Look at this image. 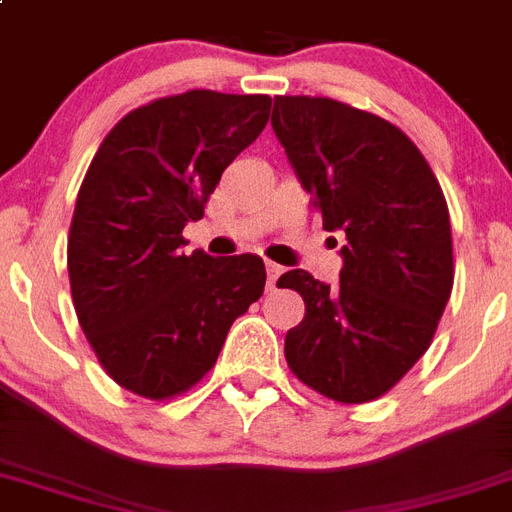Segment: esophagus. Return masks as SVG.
I'll list each match as a JSON object with an SVG mask.
<instances>
[{
	"instance_id": "1",
	"label": "esophagus",
	"mask_w": 512,
	"mask_h": 512,
	"mask_svg": "<svg viewBox=\"0 0 512 512\" xmlns=\"http://www.w3.org/2000/svg\"><path fill=\"white\" fill-rule=\"evenodd\" d=\"M265 273H268V289H276L278 278H281L283 268L276 263H265Z\"/></svg>"
}]
</instances>
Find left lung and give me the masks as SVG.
Returning <instances> with one entry per match:
<instances>
[{"instance_id": "obj_1", "label": "left lung", "mask_w": 512, "mask_h": 512, "mask_svg": "<svg viewBox=\"0 0 512 512\" xmlns=\"http://www.w3.org/2000/svg\"><path fill=\"white\" fill-rule=\"evenodd\" d=\"M270 124L322 229L346 236L336 289L307 270L278 278L304 299L286 362L325 398L375 401L429 349L453 291L442 187L406 132L349 103L276 96Z\"/></svg>"}]
</instances>
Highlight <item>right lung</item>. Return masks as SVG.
<instances>
[{
  "instance_id": "obj_1",
  "label": "right lung",
  "mask_w": 512,
  "mask_h": 512,
  "mask_svg": "<svg viewBox=\"0 0 512 512\" xmlns=\"http://www.w3.org/2000/svg\"><path fill=\"white\" fill-rule=\"evenodd\" d=\"M270 96L187 90L130 111L103 137L67 239L72 304L111 380L150 401L208 375L231 322L265 289L255 255H184L223 169L257 140Z\"/></svg>"
}]
</instances>
